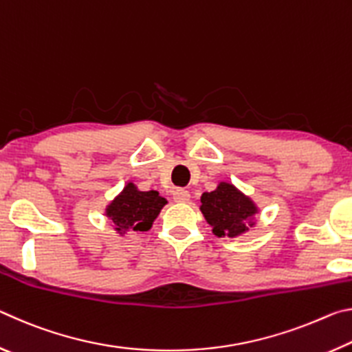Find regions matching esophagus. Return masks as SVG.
Listing matches in <instances>:
<instances>
[{"label": "esophagus", "mask_w": 352, "mask_h": 352, "mask_svg": "<svg viewBox=\"0 0 352 352\" xmlns=\"http://www.w3.org/2000/svg\"><path fill=\"white\" fill-rule=\"evenodd\" d=\"M172 197H174V200L178 201V204H186V201H189L190 199V194L186 189H175L174 194H172Z\"/></svg>", "instance_id": "1"}]
</instances>
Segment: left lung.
I'll return each instance as SVG.
<instances>
[{
  "label": "left lung",
  "instance_id": "left-lung-1",
  "mask_svg": "<svg viewBox=\"0 0 352 352\" xmlns=\"http://www.w3.org/2000/svg\"><path fill=\"white\" fill-rule=\"evenodd\" d=\"M200 201V211L217 237L242 236L256 225L258 206L234 184L220 182L211 192L201 194Z\"/></svg>",
  "mask_w": 352,
  "mask_h": 352
}]
</instances>
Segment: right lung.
I'll list each match as a JSON object with an SVG mask.
<instances>
[{"instance_id":"add662e5","label":"right lung","mask_w":352,"mask_h":352,"mask_svg":"<svg viewBox=\"0 0 352 352\" xmlns=\"http://www.w3.org/2000/svg\"><path fill=\"white\" fill-rule=\"evenodd\" d=\"M168 200L158 190H140L129 182L124 189L105 208V216L121 236L148 231Z\"/></svg>"}]
</instances>
